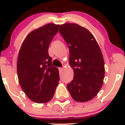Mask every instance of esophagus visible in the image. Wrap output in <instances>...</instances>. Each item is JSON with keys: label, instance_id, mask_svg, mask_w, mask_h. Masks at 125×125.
Wrapping results in <instances>:
<instances>
[{"label": "esophagus", "instance_id": "1", "mask_svg": "<svg viewBox=\"0 0 125 125\" xmlns=\"http://www.w3.org/2000/svg\"><path fill=\"white\" fill-rule=\"evenodd\" d=\"M63 70V67H59V71L60 73L62 72Z\"/></svg>", "mask_w": 125, "mask_h": 125}]
</instances>
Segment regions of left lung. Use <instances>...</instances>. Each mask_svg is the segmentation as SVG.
<instances>
[{"label": "left lung", "instance_id": "8db88e82", "mask_svg": "<svg viewBox=\"0 0 125 125\" xmlns=\"http://www.w3.org/2000/svg\"><path fill=\"white\" fill-rule=\"evenodd\" d=\"M59 33L69 49V63L73 79L67 88L74 100L84 102L98 94L104 77L102 54L92 34L77 24L62 25Z\"/></svg>", "mask_w": 125, "mask_h": 125}]
</instances>
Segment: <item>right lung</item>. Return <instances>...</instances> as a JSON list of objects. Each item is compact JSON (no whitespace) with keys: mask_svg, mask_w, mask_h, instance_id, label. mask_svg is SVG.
Returning <instances> with one entry per match:
<instances>
[{"mask_svg":"<svg viewBox=\"0 0 125 125\" xmlns=\"http://www.w3.org/2000/svg\"><path fill=\"white\" fill-rule=\"evenodd\" d=\"M59 27L49 23L31 31L19 53L17 72L20 85L27 96L38 104L52 99L59 81L58 69L52 66L48 53Z\"/></svg>","mask_w":125,"mask_h":125,"instance_id":"obj_1","label":"right lung"}]
</instances>
